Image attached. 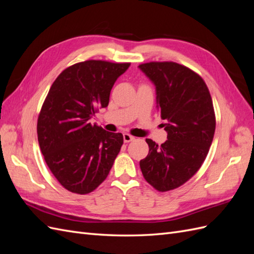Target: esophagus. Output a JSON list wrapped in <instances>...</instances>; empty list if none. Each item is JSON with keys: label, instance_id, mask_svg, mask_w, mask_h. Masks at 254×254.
<instances>
[{"label": "esophagus", "instance_id": "1", "mask_svg": "<svg viewBox=\"0 0 254 254\" xmlns=\"http://www.w3.org/2000/svg\"><path fill=\"white\" fill-rule=\"evenodd\" d=\"M123 137H124V142H125V143H129V142H131V141L134 140V136L130 135V134H128V133H124V134H123Z\"/></svg>", "mask_w": 254, "mask_h": 254}]
</instances>
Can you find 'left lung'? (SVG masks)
Masks as SVG:
<instances>
[{"label":"left lung","mask_w":254,"mask_h":254,"mask_svg":"<svg viewBox=\"0 0 254 254\" xmlns=\"http://www.w3.org/2000/svg\"><path fill=\"white\" fill-rule=\"evenodd\" d=\"M139 67L155 83L167 132L166 142L160 146L146 139L149 152L140 167L152 188L172 190L199 171L210 150L216 126L212 97L201 76L186 65L151 61Z\"/></svg>","instance_id":"obj_1"}]
</instances>
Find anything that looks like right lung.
<instances>
[{
    "label": "right lung",
    "mask_w": 254,
    "mask_h": 254,
    "mask_svg": "<svg viewBox=\"0 0 254 254\" xmlns=\"http://www.w3.org/2000/svg\"><path fill=\"white\" fill-rule=\"evenodd\" d=\"M129 63L86 60L66 67L53 82L37 122L45 163L75 194H89L108 176L124 139L89 122L109 104L113 84Z\"/></svg>",
    "instance_id": "obj_1"
}]
</instances>
